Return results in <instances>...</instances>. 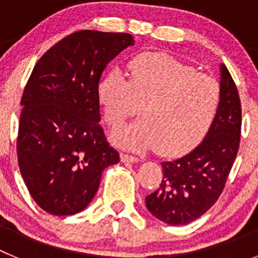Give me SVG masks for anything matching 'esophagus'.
Instances as JSON below:
<instances>
[{
  "label": "esophagus",
  "mask_w": 258,
  "mask_h": 258,
  "mask_svg": "<svg viewBox=\"0 0 258 258\" xmlns=\"http://www.w3.org/2000/svg\"><path fill=\"white\" fill-rule=\"evenodd\" d=\"M141 159L137 156H133V155L129 154H121V161L122 163H138Z\"/></svg>",
  "instance_id": "obj_1"
}]
</instances>
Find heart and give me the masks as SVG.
I'll list each match as a JSON object with an SVG mask.
<instances>
[{
    "mask_svg": "<svg viewBox=\"0 0 258 258\" xmlns=\"http://www.w3.org/2000/svg\"><path fill=\"white\" fill-rule=\"evenodd\" d=\"M104 121L117 127L140 106L141 120L115 131L116 145L164 155L186 152L211 131L221 104L220 84L164 54L146 52L129 63L127 80L112 71L98 84Z\"/></svg>",
    "mask_w": 258,
    "mask_h": 258,
    "instance_id": "obj_1",
    "label": "heart"
}]
</instances>
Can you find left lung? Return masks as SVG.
Returning a JSON list of instances; mask_svg holds the SVG:
<instances>
[{"label":"left lung","mask_w":258,"mask_h":258,"mask_svg":"<svg viewBox=\"0 0 258 258\" xmlns=\"http://www.w3.org/2000/svg\"><path fill=\"white\" fill-rule=\"evenodd\" d=\"M221 104L211 131L187 155L163 161L160 187L146 198L152 216L172 226L206 213L222 192L240 143L241 107L226 66L220 67Z\"/></svg>","instance_id":"left-lung-1"}]
</instances>
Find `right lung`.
Segmentation results:
<instances>
[{
	"instance_id": "1",
	"label": "right lung",
	"mask_w": 258,
	"mask_h": 258,
	"mask_svg": "<svg viewBox=\"0 0 258 258\" xmlns=\"http://www.w3.org/2000/svg\"><path fill=\"white\" fill-rule=\"evenodd\" d=\"M133 45L129 33L75 32L32 71L20 102L18 163L31 197L47 213L84 211L102 172L120 161L99 124L98 84L109 61Z\"/></svg>"
}]
</instances>
